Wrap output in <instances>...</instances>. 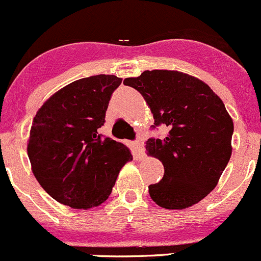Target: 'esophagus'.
<instances>
[{
	"label": "esophagus",
	"mask_w": 261,
	"mask_h": 261,
	"mask_svg": "<svg viewBox=\"0 0 261 261\" xmlns=\"http://www.w3.org/2000/svg\"><path fill=\"white\" fill-rule=\"evenodd\" d=\"M133 144L137 149V154L138 155L143 154V137H142L141 134H139V136H137L136 141L133 142Z\"/></svg>",
	"instance_id": "esophagus-1"
}]
</instances>
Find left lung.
Instances as JSON below:
<instances>
[{
	"label": "left lung",
	"instance_id": "8db88e82",
	"mask_svg": "<svg viewBox=\"0 0 261 261\" xmlns=\"http://www.w3.org/2000/svg\"><path fill=\"white\" fill-rule=\"evenodd\" d=\"M124 84L146 99L152 129H170L146 143L165 167L163 178L149 185L150 198L168 210L195 205L215 189L230 161L233 123L225 104L207 84L179 71L147 70Z\"/></svg>",
	"mask_w": 261,
	"mask_h": 261
}]
</instances>
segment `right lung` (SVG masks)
Wrapping results in <instances>:
<instances>
[{
    "instance_id": "1",
    "label": "right lung",
    "mask_w": 261,
    "mask_h": 261,
    "mask_svg": "<svg viewBox=\"0 0 261 261\" xmlns=\"http://www.w3.org/2000/svg\"><path fill=\"white\" fill-rule=\"evenodd\" d=\"M120 84L115 75L79 79L54 94L36 113L28 154L39 184L58 202L72 208L99 206L130 160L125 144L99 133Z\"/></svg>"
}]
</instances>
